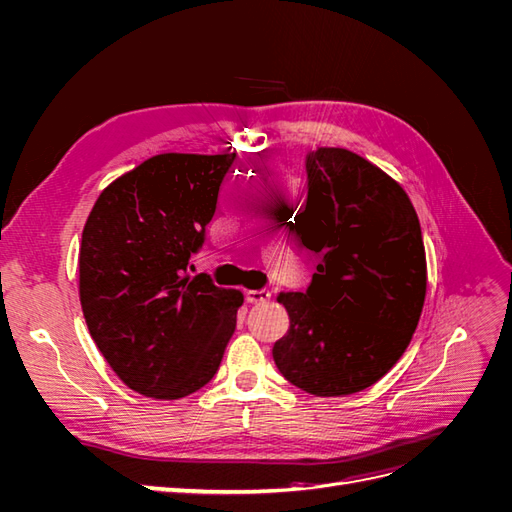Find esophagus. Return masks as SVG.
Masks as SVG:
<instances>
[{"label": "esophagus", "instance_id": "obj_1", "mask_svg": "<svg viewBox=\"0 0 512 512\" xmlns=\"http://www.w3.org/2000/svg\"><path fill=\"white\" fill-rule=\"evenodd\" d=\"M245 297L250 303H265L271 299V292L267 288H260V290H247Z\"/></svg>", "mask_w": 512, "mask_h": 512}]
</instances>
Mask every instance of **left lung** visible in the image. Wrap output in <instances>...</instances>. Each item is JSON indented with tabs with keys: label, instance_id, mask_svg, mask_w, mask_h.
<instances>
[{
	"label": "left lung",
	"instance_id": "left-lung-1",
	"mask_svg": "<svg viewBox=\"0 0 512 512\" xmlns=\"http://www.w3.org/2000/svg\"><path fill=\"white\" fill-rule=\"evenodd\" d=\"M301 243L320 256L305 292H280L290 316L273 359L316 397L359 393L406 352L423 312L427 262L418 215L401 185L342 147L305 158Z\"/></svg>",
	"mask_w": 512,
	"mask_h": 512
}]
</instances>
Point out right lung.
I'll list each match as a JSON object with an SVG mask.
<instances>
[{
	"label": "right lung",
	"mask_w": 512,
	"mask_h": 512,
	"mask_svg": "<svg viewBox=\"0 0 512 512\" xmlns=\"http://www.w3.org/2000/svg\"><path fill=\"white\" fill-rule=\"evenodd\" d=\"M235 153H160L115 179L83 228L87 329L132 391L181 399L218 371L243 292L190 275Z\"/></svg>",
	"instance_id": "add662e5"
}]
</instances>
